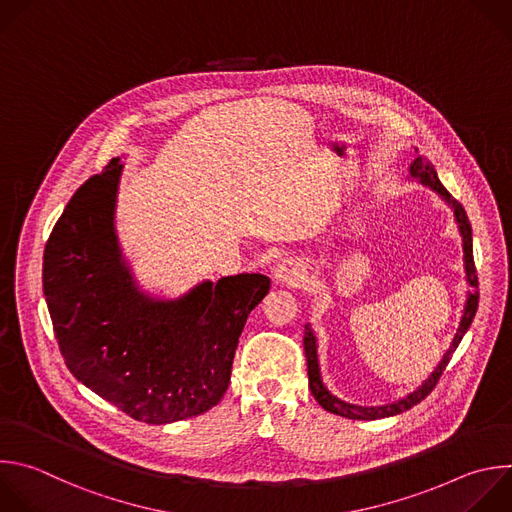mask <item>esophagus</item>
<instances>
[{
	"label": "esophagus",
	"mask_w": 512,
	"mask_h": 512,
	"mask_svg": "<svg viewBox=\"0 0 512 512\" xmlns=\"http://www.w3.org/2000/svg\"><path fill=\"white\" fill-rule=\"evenodd\" d=\"M273 279L279 285H297L301 279V273L291 261H283L273 269Z\"/></svg>",
	"instance_id": "34e87169"
}]
</instances>
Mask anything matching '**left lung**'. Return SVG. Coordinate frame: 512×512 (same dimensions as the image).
Wrapping results in <instances>:
<instances>
[{
  "instance_id": "obj_1",
  "label": "left lung",
  "mask_w": 512,
  "mask_h": 512,
  "mask_svg": "<svg viewBox=\"0 0 512 512\" xmlns=\"http://www.w3.org/2000/svg\"><path fill=\"white\" fill-rule=\"evenodd\" d=\"M410 175L412 179H418L422 185L430 187L432 191H436L452 209H454V219L458 223V229H460V235H462V249H464V269H466V281L468 285L472 287V291H468L466 295V305H464V313H462V319H460V325H458V331L452 339L450 348L446 350L444 358L440 360V364L436 366V370L430 374V378L426 382H422V386H418V390H414L412 394H408L406 398L398 400V402H392V404H386V406H354V404H348L344 400L335 398L321 382V374H319V362H317V339H315V333L311 331V325L307 323L305 325V335H303V348H305V360H307V376H309V390L313 394V398L319 402V406L331 414H337V416H344V418H352V420H378V418H388V416H396L404 410H410L412 406L420 404L438 384L440 376L444 374L448 362L452 360V354L456 352L458 344L462 342L464 333L468 331L474 315H476V309H478V277H476V267H474V257H472V227H470V221L466 217V211L464 207L452 199V195L444 189V185L440 183L438 175H436V168L432 166V162L426 158V156H416L414 162L410 164Z\"/></svg>"
}]
</instances>
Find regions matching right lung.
I'll use <instances>...</instances> for the list:
<instances>
[{
  "instance_id": "obj_1",
  "label": "right lung",
  "mask_w": 512,
  "mask_h": 512,
  "mask_svg": "<svg viewBox=\"0 0 512 512\" xmlns=\"http://www.w3.org/2000/svg\"><path fill=\"white\" fill-rule=\"evenodd\" d=\"M120 173L112 158L70 199L46 243L44 295L74 378L138 422L170 424L221 402L271 279L239 273L179 299L140 291L114 229Z\"/></svg>"
}]
</instances>
